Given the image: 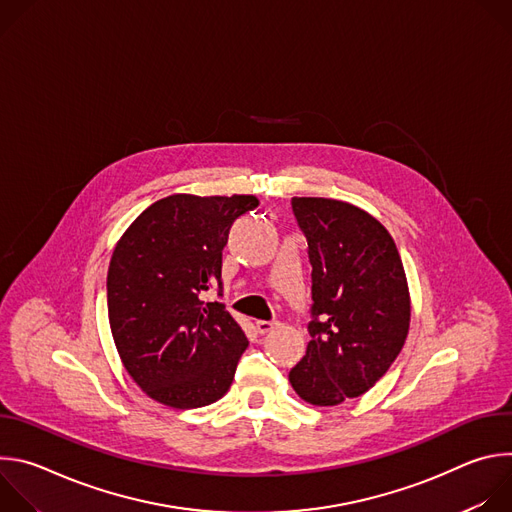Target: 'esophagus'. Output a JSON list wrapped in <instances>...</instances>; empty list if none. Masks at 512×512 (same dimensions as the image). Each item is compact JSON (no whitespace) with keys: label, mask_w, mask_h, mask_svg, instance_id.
I'll return each instance as SVG.
<instances>
[{"label":"esophagus","mask_w":512,"mask_h":512,"mask_svg":"<svg viewBox=\"0 0 512 512\" xmlns=\"http://www.w3.org/2000/svg\"><path fill=\"white\" fill-rule=\"evenodd\" d=\"M255 326H257V332H259V334H267V332H271L273 328H277L279 322H277V320H257Z\"/></svg>","instance_id":"esophagus-1"}]
</instances>
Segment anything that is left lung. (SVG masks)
Listing matches in <instances>:
<instances>
[{
  "instance_id": "left-lung-1",
  "label": "left lung",
  "mask_w": 512,
  "mask_h": 512,
  "mask_svg": "<svg viewBox=\"0 0 512 512\" xmlns=\"http://www.w3.org/2000/svg\"><path fill=\"white\" fill-rule=\"evenodd\" d=\"M312 263L310 342L289 371L308 403L330 407L367 393L401 352L409 287L389 231L362 208L332 198H291Z\"/></svg>"
}]
</instances>
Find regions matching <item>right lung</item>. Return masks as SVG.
<instances>
[{
  "label": "right lung",
  "mask_w": 512,
  "mask_h": 512,
  "mask_svg": "<svg viewBox=\"0 0 512 512\" xmlns=\"http://www.w3.org/2000/svg\"><path fill=\"white\" fill-rule=\"evenodd\" d=\"M255 196L174 194L145 208L117 243L107 273L109 324L123 367L174 409L221 399L249 340L221 302L223 249Z\"/></svg>",
  "instance_id": "right-lung-1"
}]
</instances>
